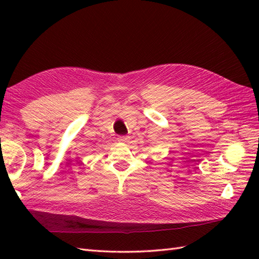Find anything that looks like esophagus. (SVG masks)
I'll list each match as a JSON object with an SVG mask.
<instances>
[{"instance_id":"34e87169","label":"esophagus","mask_w":259,"mask_h":259,"mask_svg":"<svg viewBox=\"0 0 259 259\" xmlns=\"http://www.w3.org/2000/svg\"><path fill=\"white\" fill-rule=\"evenodd\" d=\"M128 139H129L128 136H119L118 137V141H120V142H126L128 141Z\"/></svg>"}]
</instances>
